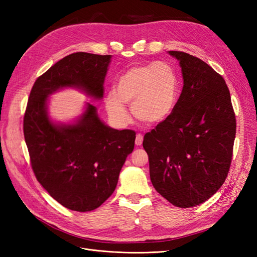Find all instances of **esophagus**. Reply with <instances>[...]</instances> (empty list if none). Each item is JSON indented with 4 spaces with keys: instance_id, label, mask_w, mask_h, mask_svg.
Segmentation results:
<instances>
[{
    "instance_id": "esophagus-1",
    "label": "esophagus",
    "mask_w": 257,
    "mask_h": 257,
    "mask_svg": "<svg viewBox=\"0 0 257 257\" xmlns=\"http://www.w3.org/2000/svg\"><path fill=\"white\" fill-rule=\"evenodd\" d=\"M143 141H144V136L142 134H137L136 139H135L136 146H141L143 144Z\"/></svg>"
}]
</instances>
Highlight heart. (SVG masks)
Returning a JSON list of instances; mask_svg holds the SVG:
<instances>
[{
  "label": "heart",
  "mask_w": 257,
  "mask_h": 257,
  "mask_svg": "<svg viewBox=\"0 0 257 257\" xmlns=\"http://www.w3.org/2000/svg\"><path fill=\"white\" fill-rule=\"evenodd\" d=\"M178 97V78L174 68L164 62L135 65L116 80L114 91L104 98L105 108L120 124L128 122L124 104H131L135 118L145 124H158L172 113Z\"/></svg>",
  "instance_id": "b5f03b06"
}]
</instances>
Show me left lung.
I'll use <instances>...</instances> for the list:
<instances>
[{"instance_id":"1","label":"left lung","mask_w":257,"mask_h":257,"mask_svg":"<svg viewBox=\"0 0 257 257\" xmlns=\"http://www.w3.org/2000/svg\"><path fill=\"white\" fill-rule=\"evenodd\" d=\"M183 76L180 97L167 118L145 135L151 182L170 204H203L226 179L236 136V115L223 77L206 62L169 51Z\"/></svg>"}]
</instances>
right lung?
I'll return each instance as SVG.
<instances>
[{"label":"right lung","mask_w":257,"mask_h":257,"mask_svg":"<svg viewBox=\"0 0 257 257\" xmlns=\"http://www.w3.org/2000/svg\"><path fill=\"white\" fill-rule=\"evenodd\" d=\"M110 58L76 52L61 59L34 82L23 118L37 181L52 198L74 211H92L110 197L134 149L136 133L108 127L90 103L76 124L56 125L48 118L47 97L58 89L77 87L102 98Z\"/></svg>","instance_id":"right-lung-1"}]
</instances>
